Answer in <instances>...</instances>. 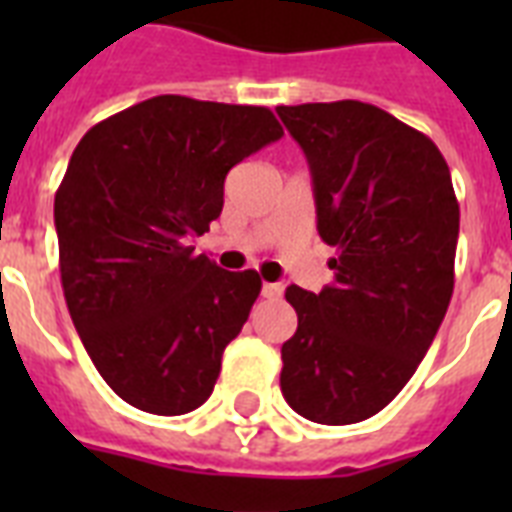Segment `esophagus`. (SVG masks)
I'll return each mask as SVG.
<instances>
[{
	"label": "esophagus",
	"instance_id": "esophagus-1",
	"mask_svg": "<svg viewBox=\"0 0 512 512\" xmlns=\"http://www.w3.org/2000/svg\"><path fill=\"white\" fill-rule=\"evenodd\" d=\"M281 292H284V287H281V284H263V297H268V300H276V297H281Z\"/></svg>",
	"mask_w": 512,
	"mask_h": 512
}]
</instances>
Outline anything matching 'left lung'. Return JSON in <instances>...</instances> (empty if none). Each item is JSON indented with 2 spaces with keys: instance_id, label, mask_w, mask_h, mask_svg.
Returning a JSON list of instances; mask_svg holds the SVG:
<instances>
[{
  "instance_id": "8db88e82",
  "label": "left lung",
  "mask_w": 512,
  "mask_h": 512,
  "mask_svg": "<svg viewBox=\"0 0 512 512\" xmlns=\"http://www.w3.org/2000/svg\"><path fill=\"white\" fill-rule=\"evenodd\" d=\"M308 156L335 284L287 287L297 332L281 345V393L305 420L353 425L401 393L454 292L460 204L428 135L361 103L276 108Z\"/></svg>"
}]
</instances>
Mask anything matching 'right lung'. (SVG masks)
I'll list each match as a JSON object with an SVG mask.
<instances>
[{
    "label": "right lung",
    "instance_id": "right-lung-1",
    "mask_svg": "<svg viewBox=\"0 0 512 512\" xmlns=\"http://www.w3.org/2000/svg\"><path fill=\"white\" fill-rule=\"evenodd\" d=\"M284 135L265 106L159 95L92 127L55 193L60 284L108 388L148 414L215 388L263 281L188 241L223 212L231 167Z\"/></svg>",
    "mask_w": 512,
    "mask_h": 512
}]
</instances>
